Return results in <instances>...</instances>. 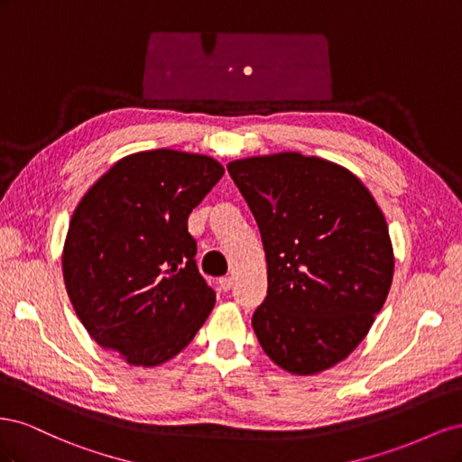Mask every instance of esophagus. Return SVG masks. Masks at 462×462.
<instances>
[{"label": "esophagus", "instance_id": "34e87169", "mask_svg": "<svg viewBox=\"0 0 462 462\" xmlns=\"http://www.w3.org/2000/svg\"><path fill=\"white\" fill-rule=\"evenodd\" d=\"M231 285H233V277H231V275H223V277L219 279V287H221V291H229V289H231Z\"/></svg>", "mask_w": 462, "mask_h": 462}]
</instances>
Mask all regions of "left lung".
Instances as JSON below:
<instances>
[{"mask_svg": "<svg viewBox=\"0 0 462 462\" xmlns=\"http://www.w3.org/2000/svg\"><path fill=\"white\" fill-rule=\"evenodd\" d=\"M227 171L268 262V295L253 314L263 353L299 375L335 366L366 337L393 279L382 209L345 167L297 152Z\"/></svg>", "mask_w": 462, "mask_h": 462, "instance_id": "obj_1", "label": "left lung"}]
</instances>
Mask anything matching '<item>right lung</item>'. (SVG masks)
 I'll list each match as a JSON object with an SVG mask.
<instances>
[{"label": "right lung", "mask_w": 462, "mask_h": 462, "mask_svg": "<svg viewBox=\"0 0 462 462\" xmlns=\"http://www.w3.org/2000/svg\"><path fill=\"white\" fill-rule=\"evenodd\" d=\"M221 175L199 153L138 152L75 209L63 248L69 299L90 337L129 365L173 358L214 309L187 221Z\"/></svg>", "instance_id": "add662e5"}]
</instances>
